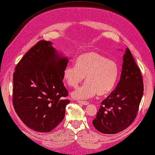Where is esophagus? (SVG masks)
Returning <instances> with one entry per match:
<instances>
[{
    "label": "esophagus",
    "instance_id": "obj_1",
    "mask_svg": "<svg viewBox=\"0 0 155 155\" xmlns=\"http://www.w3.org/2000/svg\"><path fill=\"white\" fill-rule=\"evenodd\" d=\"M78 104H81L83 105H88L89 104V102L88 101H81V100H78L77 101Z\"/></svg>",
    "mask_w": 155,
    "mask_h": 155
}]
</instances>
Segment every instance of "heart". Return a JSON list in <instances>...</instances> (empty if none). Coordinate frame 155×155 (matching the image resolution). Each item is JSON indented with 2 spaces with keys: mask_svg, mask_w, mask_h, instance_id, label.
Here are the masks:
<instances>
[{
  "mask_svg": "<svg viewBox=\"0 0 155 155\" xmlns=\"http://www.w3.org/2000/svg\"><path fill=\"white\" fill-rule=\"evenodd\" d=\"M118 76L116 62L96 51L81 54L75 59L74 66L68 65L63 70V78L72 88H77L85 77V84L71 94L75 99H88L96 94L106 96L113 90Z\"/></svg>",
  "mask_w": 155,
  "mask_h": 155,
  "instance_id": "1",
  "label": "heart"
}]
</instances>
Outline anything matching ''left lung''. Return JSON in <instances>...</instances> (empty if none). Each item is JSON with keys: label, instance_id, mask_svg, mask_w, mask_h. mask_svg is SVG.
I'll use <instances>...</instances> for the list:
<instances>
[{"label": "left lung", "instance_id": "1", "mask_svg": "<svg viewBox=\"0 0 155 155\" xmlns=\"http://www.w3.org/2000/svg\"><path fill=\"white\" fill-rule=\"evenodd\" d=\"M143 94L140 69L128 48L123 55L120 78L116 88L101 102L93 125L106 134L119 133L132 124Z\"/></svg>", "mask_w": 155, "mask_h": 155}]
</instances>
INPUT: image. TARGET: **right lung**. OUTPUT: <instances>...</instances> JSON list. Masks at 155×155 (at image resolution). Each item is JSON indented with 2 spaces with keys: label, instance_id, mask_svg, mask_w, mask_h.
Masks as SVG:
<instances>
[{
  "label": "right lung",
  "instance_id": "obj_1",
  "mask_svg": "<svg viewBox=\"0 0 155 155\" xmlns=\"http://www.w3.org/2000/svg\"><path fill=\"white\" fill-rule=\"evenodd\" d=\"M52 44L38 42L21 58L13 75L15 111L27 127L40 132L54 130L70 103L63 99L68 96L63 83L68 58Z\"/></svg>",
  "mask_w": 155,
  "mask_h": 155
}]
</instances>
